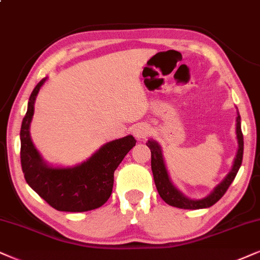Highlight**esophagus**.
Wrapping results in <instances>:
<instances>
[{"mask_svg":"<svg viewBox=\"0 0 260 260\" xmlns=\"http://www.w3.org/2000/svg\"><path fill=\"white\" fill-rule=\"evenodd\" d=\"M133 134L138 139H145L151 134V128L146 123H138L133 128Z\"/></svg>","mask_w":260,"mask_h":260,"instance_id":"1","label":"esophagus"}]
</instances>
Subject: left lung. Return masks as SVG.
Instances as JSON below:
<instances>
[{
  "label": "left lung",
  "instance_id": "1",
  "mask_svg": "<svg viewBox=\"0 0 260 260\" xmlns=\"http://www.w3.org/2000/svg\"><path fill=\"white\" fill-rule=\"evenodd\" d=\"M240 121H241V119H240V115L238 114V117H236V137H238L239 149L231 173H229L225 179L213 189L211 194L204 199L194 200L187 198V197L183 196L180 190H177L175 187L173 186V183L170 182L169 180L168 173H167L166 166H164L160 146L156 143V141L147 140L146 145L149 146L151 150V169H152L154 185H156L157 190H158V194L164 202L169 204V205L175 206V208L197 210L210 208V206H212L213 204L217 203L218 200L224 196L226 189L229 188V186H231L232 182L234 181L236 174H238L242 163V154H244V136H242L241 132V122H240Z\"/></svg>",
  "mask_w": 260,
  "mask_h": 260
}]
</instances>
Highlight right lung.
<instances>
[{"instance_id": "obj_1", "label": "right lung", "mask_w": 260, "mask_h": 260, "mask_svg": "<svg viewBox=\"0 0 260 260\" xmlns=\"http://www.w3.org/2000/svg\"><path fill=\"white\" fill-rule=\"evenodd\" d=\"M45 79L39 81L28 100L20 131L21 168L26 182L58 211L84 212L101 208L113 192L114 172L137 140L127 136L107 143L86 162L73 168H52L43 162L29 137L34 104Z\"/></svg>"}]
</instances>
